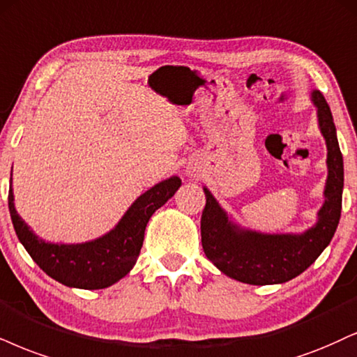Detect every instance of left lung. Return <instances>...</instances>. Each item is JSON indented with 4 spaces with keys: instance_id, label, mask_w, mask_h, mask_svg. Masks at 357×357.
I'll return each mask as SVG.
<instances>
[{
    "instance_id": "8db88e82",
    "label": "left lung",
    "mask_w": 357,
    "mask_h": 357,
    "mask_svg": "<svg viewBox=\"0 0 357 357\" xmlns=\"http://www.w3.org/2000/svg\"><path fill=\"white\" fill-rule=\"evenodd\" d=\"M318 109L319 130L328 147V178L318 222L303 233H259L231 222L225 210L204 187L202 246L206 258L230 278L246 284H278L296 278L316 261L334 236L341 218L344 167L331 109L319 91L311 92Z\"/></svg>"
}]
</instances>
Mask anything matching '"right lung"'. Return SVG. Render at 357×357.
Returning <instances> with one entry per match:
<instances>
[{
  "mask_svg": "<svg viewBox=\"0 0 357 357\" xmlns=\"http://www.w3.org/2000/svg\"><path fill=\"white\" fill-rule=\"evenodd\" d=\"M180 185L182 180L174 175L149 188L129 206L111 231L86 243H51L39 238L17 215L11 185L8 206L17 238L47 276L69 288L102 289L117 283L132 270L142 248L149 220L174 197Z\"/></svg>",
  "mask_w": 357,
  "mask_h": 357,
  "instance_id": "add662e5",
  "label": "right lung"
}]
</instances>
